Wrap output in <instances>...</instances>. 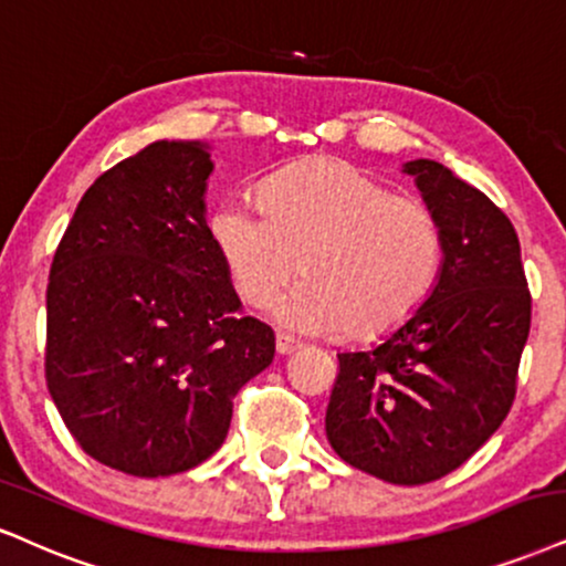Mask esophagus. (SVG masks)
Listing matches in <instances>:
<instances>
[{"mask_svg": "<svg viewBox=\"0 0 566 566\" xmlns=\"http://www.w3.org/2000/svg\"><path fill=\"white\" fill-rule=\"evenodd\" d=\"M298 346H302V344H296V340L291 336H283V333H277V338H275L277 354H294Z\"/></svg>", "mask_w": 566, "mask_h": 566, "instance_id": "esophagus-1", "label": "esophagus"}]
</instances>
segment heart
Segmentation results:
<instances>
[{
  "label": "heart",
  "mask_w": 566,
  "mask_h": 566,
  "mask_svg": "<svg viewBox=\"0 0 566 566\" xmlns=\"http://www.w3.org/2000/svg\"><path fill=\"white\" fill-rule=\"evenodd\" d=\"M260 203L230 197L209 209L207 233L249 306H268L302 270L277 310L285 325L369 344L409 323L436 289L443 230L420 199L344 159H306L260 186Z\"/></svg>",
  "instance_id": "heart-1"
}]
</instances>
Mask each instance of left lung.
Returning <instances> with one entry per match:
<instances>
[{
	"label": "left lung",
	"instance_id": "8db88e82",
	"mask_svg": "<svg viewBox=\"0 0 566 566\" xmlns=\"http://www.w3.org/2000/svg\"><path fill=\"white\" fill-rule=\"evenodd\" d=\"M403 170L441 222V275L380 346L338 354L325 432L346 464L422 485L462 467L504 422L533 298L517 230L483 191L432 159Z\"/></svg>",
	"mask_w": 566,
	"mask_h": 566
}]
</instances>
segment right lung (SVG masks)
<instances>
[{
  "label": "right lung",
  "instance_id": "1",
  "mask_svg": "<svg viewBox=\"0 0 566 566\" xmlns=\"http://www.w3.org/2000/svg\"><path fill=\"white\" fill-rule=\"evenodd\" d=\"M199 142H155L83 193L46 285V388L91 459L136 478L191 470L226 441L275 333L241 315L212 247Z\"/></svg>",
  "mask_w": 566,
  "mask_h": 566
}]
</instances>
